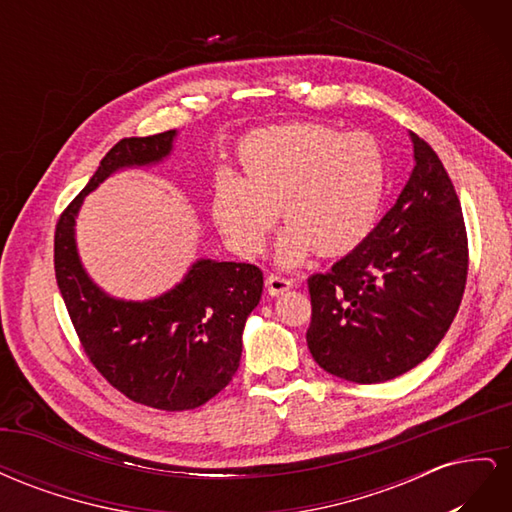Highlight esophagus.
I'll list each match as a JSON object with an SVG mask.
<instances>
[{
  "label": "esophagus",
  "instance_id": "34e87169",
  "mask_svg": "<svg viewBox=\"0 0 512 512\" xmlns=\"http://www.w3.org/2000/svg\"><path fill=\"white\" fill-rule=\"evenodd\" d=\"M292 286H294V284H292V280H288V277L275 275V273H271V275L267 277V290H269L271 297H280V294H284V292L290 290Z\"/></svg>",
  "mask_w": 512,
  "mask_h": 512
}]
</instances>
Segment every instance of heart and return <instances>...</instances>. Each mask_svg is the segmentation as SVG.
Segmentation results:
<instances>
[{
  "instance_id": "obj_1",
  "label": "heart",
  "mask_w": 512,
  "mask_h": 512,
  "mask_svg": "<svg viewBox=\"0 0 512 512\" xmlns=\"http://www.w3.org/2000/svg\"><path fill=\"white\" fill-rule=\"evenodd\" d=\"M237 158V177L222 175L213 185L211 218L241 256L262 252L280 213L288 226L275 243V260L286 269L314 250L352 252L380 218L389 168L367 132L284 123L247 134Z\"/></svg>"
}]
</instances>
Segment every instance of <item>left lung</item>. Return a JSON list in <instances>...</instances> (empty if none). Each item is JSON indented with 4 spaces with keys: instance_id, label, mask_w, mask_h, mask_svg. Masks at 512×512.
Listing matches in <instances>:
<instances>
[{
    "instance_id": "obj_1",
    "label": "left lung",
    "mask_w": 512,
    "mask_h": 512,
    "mask_svg": "<svg viewBox=\"0 0 512 512\" xmlns=\"http://www.w3.org/2000/svg\"><path fill=\"white\" fill-rule=\"evenodd\" d=\"M414 168L371 235L307 280V348L329 374L376 384L406 374L436 350L468 277L463 213L444 164L410 132Z\"/></svg>"
}]
</instances>
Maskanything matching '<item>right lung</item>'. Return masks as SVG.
Returning a JSON list of instances; mask_svg holds the SVG:
<instances>
[{
    "label": "right lung",
    "mask_w": 512,
    "mask_h": 512,
    "mask_svg": "<svg viewBox=\"0 0 512 512\" xmlns=\"http://www.w3.org/2000/svg\"><path fill=\"white\" fill-rule=\"evenodd\" d=\"M177 130L123 138L102 158L55 230V277L81 344L100 374L136 404L168 412L207 404L235 376L245 320L262 294V271L247 262L196 258L183 280L145 301L117 299L91 280L76 245L87 194L126 168L173 156Z\"/></svg>",
    "instance_id": "obj_1"
}]
</instances>
